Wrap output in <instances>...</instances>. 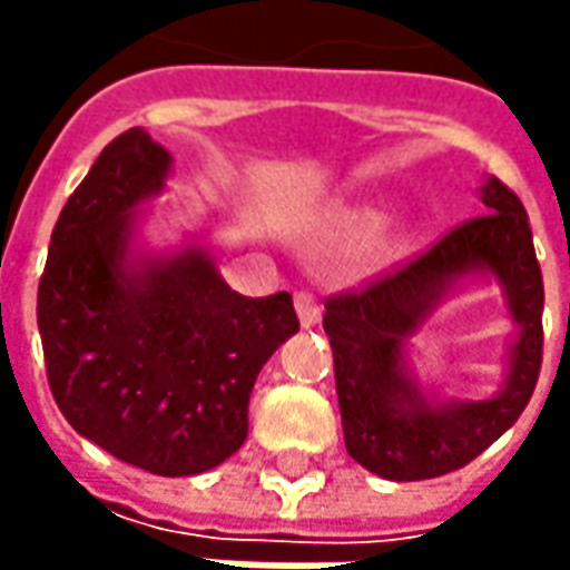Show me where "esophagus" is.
Listing matches in <instances>:
<instances>
[{
  "instance_id": "34e87169",
  "label": "esophagus",
  "mask_w": 570,
  "mask_h": 570,
  "mask_svg": "<svg viewBox=\"0 0 570 570\" xmlns=\"http://www.w3.org/2000/svg\"><path fill=\"white\" fill-rule=\"evenodd\" d=\"M295 311L301 326H314L320 320V301L311 292H297L295 295Z\"/></svg>"
}]
</instances>
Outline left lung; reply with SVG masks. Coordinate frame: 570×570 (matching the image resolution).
<instances>
[{"label": "left lung", "mask_w": 570, "mask_h": 570, "mask_svg": "<svg viewBox=\"0 0 570 570\" xmlns=\"http://www.w3.org/2000/svg\"><path fill=\"white\" fill-rule=\"evenodd\" d=\"M485 215L463 222L405 266L326 301L345 450L364 470L419 482L460 470L514 425L542 364V273L527 208L498 177ZM492 272L509 297L518 342L505 386L479 404H431L404 371V342L466 274Z\"/></svg>", "instance_id": "8db88e82"}]
</instances>
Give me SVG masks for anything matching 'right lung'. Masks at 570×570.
Returning <instances> with one entry per match:
<instances>
[{
    "mask_svg": "<svg viewBox=\"0 0 570 570\" xmlns=\"http://www.w3.org/2000/svg\"><path fill=\"white\" fill-rule=\"evenodd\" d=\"M170 151L145 129L107 145L59 212L37 288L47 381L66 422L155 475H196L247 441L259 367L297 333L292 295L230 292L206 247L132 256L136 208Z\"/></svg>",
    "mask_w": 570,
    "mask_h": 570,
    "instance_id": "add662e5",
    "label": "right lung"
}]
</instances>
